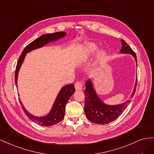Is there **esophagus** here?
I'll use <instances>...</instances> for the list:
<instances>
[{"instance_id": "esophagus-1", "label": "esophagus", "mask_w": 154, "mask_h": 154, "mask_svg": "<svg viewBox=\"0 0 154 154\" xmlns=\"http://www.w3.org/2000/svg\"><path fill=\"white\" fill-rule=\"evenodd\" d=\"M75 88L76 90H81L82 89V82L80 81H77L75 83Z\"/></svg>"}]
</instances>
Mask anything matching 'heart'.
<instances>
[{"label":"heart","mask_w":154,"mask_h":154,"mask_svg":"<svg viewBox=\"0 0 154 154\" xmlns=\"http://www.w3.org/2000/svg\"><path fill=\"white\" fill-rule=\"evenodd\" d=\"M88 52L90 54H91V53H94L97 50V46L95 45H94V44H90V45H88ZM104 55H105V54L104 53V51H100V54H99V59L100 60H103L104 57Z\"/></svg>","instance_id":"1"}]
</instances>
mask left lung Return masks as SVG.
<instances>
[{"label": "left lung", "instance_id": "left-lung-1", "mask_svg": "<svg viewBox=\"0 0 154 154\" xmlns=\"http://www.w3.org/2000/svg\"><path fill=\"white\" fill-rule=\"evenodd\" d=\"M121 44L122 46L121 48V53L131 54L134 56L136 63H137V57H136L135 53L134 50L122 39L121 40ZM137 81H136L134 90L131 95V97H132L135 92ZM85 86L86 89L84 91L85 95V112L87 118L90 121L94 122L95 123L105 125L116 120L125 110V109L131 101L130 99H128L121 104L115 105V106L106 105L104 104L99 98V97L97 95L93 88V85L91 84L90 80L86 82Z\"/></svg>", "mask_w": 154, "mask_h": 154}]
</instances>
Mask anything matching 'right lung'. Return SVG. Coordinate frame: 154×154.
I'll return each mask as SVG.
<instances>
[{
	"label": "right lung",
	"mask_w": 154,
	"mask_h": 154,
	"mask_svg": "<svg viewBox=\"0 0 154 154\" xmlns=\"http://www.w3.org/2000/svg\"><path fill=\"white\" fill-rule=\"evenodd\" d=\"M66 33L65 32H55L51 34L49 33V34L42 35V36L35 39V40L29 43L28 45H27L25 47L23 52H22L20 56L19 57V58L18 59V62H17V66H16L15 81V84L17 86V77H18V73L19 71V69L20 68V66L22 64H23L26 54H27V53L33 50L42 47L48 42L56 41L59 38H62L66 35ZM75 89L74 85L73 84L68 85L63 87L62 89H61L60 91H59L57 97L55 101L54 104V106H53L50 113L46 116L42 117L33 116V115H32V114L28 113L27 111H26V109L24 108L20 99L19 100H20V103L21 104V106L23 108L25 114L33 122L43 126H50L58 123V122H60L63 119L64 117L66 104V103H68L70 97L75 93Z\"/></svg>",
	"instance_id": "right-lung-1"
}]
</instances>
